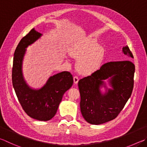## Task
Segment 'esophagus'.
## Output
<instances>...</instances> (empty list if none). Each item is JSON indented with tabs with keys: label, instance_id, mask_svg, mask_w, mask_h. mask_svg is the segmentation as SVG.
Masks as SVG:
<instances>
[{
	"label": "esophagus",
	"instance_id": "1",
	"mask_svg": "<svg viewBox=\"0 0 147 147\" xmlns=\"http://www.w3.org/2000/svg\"><path fill=\"white\" fill-rule=\"evenodd\" d=\"M73 80H74V84H78V81H79V79H78V78L77 76H74Z\"/></svg>",
	"mask_w": 147,
	"mask_h": 147
}]
</instances>
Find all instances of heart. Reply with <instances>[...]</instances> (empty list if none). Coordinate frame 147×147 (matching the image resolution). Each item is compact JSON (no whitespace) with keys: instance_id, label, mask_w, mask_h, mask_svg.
Masks as SVG:
<instances>
[{"instance_id":"heart-1","label":"heart","mask_w":147,"mask_h":147,"mask_svg":"<svg viewBox=\"0 0 147 147\" xmlns=\"http://www.w3.org/2000/svg\"><path fill=\"white\" fill-rule=\"evenodd\" d=\"M105 53L104 48L95 39L90 37L76 42L71 51V55L78 59L77 70L84 76L91 75L100 68Z\"/></svg>"}]
</instances>
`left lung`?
I'll list each match as a JSON object with an SVG mask.
<instances>
[{
    "label": "left lung",
    "instance_id": "8db88e82",
    "mask_svg": "<svg viewBox=\"0 0 147 147\" xmlns=\"http://www.w3.org/2000/svg\"><path fill=\"white\" fill-rule=\"evenodd\" d=\"M122 51L129 58H134L128 46ZM135 65L130 60L113 61L101 67L90 76L80 80V110L84 118L92 125H100L111 121L118 116L131 96L134 87ZM109 79L112 89H107L103 80ZM106 88L103 94L100 87Z\"/></svg>",
    "mask_w": 147,
    "mask_h": 147
}]
</instances>
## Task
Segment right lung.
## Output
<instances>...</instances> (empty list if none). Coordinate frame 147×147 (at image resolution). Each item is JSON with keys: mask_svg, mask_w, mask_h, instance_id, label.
<instances>
[{"mask_svg": "<svg viewBox=\"0 0 147 147\" xmlns=\"http://www.w3.org/2000/svg\"><path fill=\"white\" fill-rule=\"evenodd\" d=\"M42 35L32 29L21 39L13 57L12 82L16 95L24 111L31 118L39 121H48L57 113L63 95L73 84L72 74L67 71L50 76L43 87L32 89L26 84L22 74V61L26 48Z\"/></svg>", "mask_w": 147, "mask_h": 147, "instance_id": "add662e5", "label": "right lung"}]
</instances>
